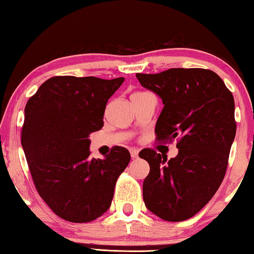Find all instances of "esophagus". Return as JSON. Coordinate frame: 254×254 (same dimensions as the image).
Wrapping results in <instances>:
<instances>
[{"label": "esophagus", "instance_id": "1", "mask_svg": "<svg viewBox=\"0 0 254 254\" xmlns=\"http://www.w3.org/2000/svg\"><path fill=\"white\" fill-rule=\"evenodd\" d=\"M130 154H131V156H132V159L138 158L139 149H138V148H135V147H131V148H130Z\"/></svg>", "mask_w": 254, "mask_h": 254}]
</instances>
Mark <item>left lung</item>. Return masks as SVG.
I'll return each instance as SVG.
<instances>
[{"label":"left lung","instance_id":"obj_1","mask_svg":"<svg viewBox=\"0 0 254 254\" xmlns=\"http://www.w3.org/2000/svg\"><path fill=\"white\" fill-rule=\"evenodd\" d=\"M135 77L164 105L156 140L176 139L178 148L170 160L151 148L139 153L149 163L142 184L145 205L162 220H188L212 199L226 175L236 134L233 93L214 71L200 67Z\"/></svg>","mask_w":254,"mask_h":254}]
</instances>
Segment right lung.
Segmentation results:
<instances>
[{
  "label": "right lung",
  "mask_w": 254,
  "mask_h": 254,
  "mask_svg": "<svg viewBox=\"0 0 254 254\" xmlns=\"http://www.w3.org/2000/svg\"><path fill=\"white\" fill-rule=\"evenodd\" d=\"M123 81V77L55 76L25 106L21 146L32 180L61 219L91 222L109 209L130 153L114 146L103 160L91 159L88 137L103 127L108 99Z\"/></svg>",
  "instance_id": "1"
}]
</instances>
